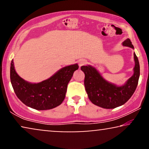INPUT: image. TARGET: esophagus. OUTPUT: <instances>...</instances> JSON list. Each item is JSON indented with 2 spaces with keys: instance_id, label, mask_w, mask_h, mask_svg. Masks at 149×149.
Returning a JSON list of instances; mask_svg holds the SVG:
<instances>
[{
  "instance_id": "obj_1",
  "label": "esophagus",
  "mask_w": 149,
  "mask_h": 149,
  "mask_svg": "<svg viewBox=\"0 0 149 149\" xmlns=\"http://www.w3.org/2000/svg\"><path fill=\"white\" fill-rule=\"evenodd\" d=\"M87 64V61L84 60V59H81V60H80L79 61V67H81L82 66H84V65H85Z\"/></svg>"
}]
</instances>
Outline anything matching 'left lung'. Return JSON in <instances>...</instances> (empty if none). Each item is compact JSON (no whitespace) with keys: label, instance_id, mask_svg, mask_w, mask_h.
I'll list each match as a JSON object with an SVG mask.
<instances>
[{"label":"left lung","instance_id":"obj_1","mask_svg":"<svg viewBox=\"0 0 149 149\" xmlns=\"http://www.w3.org/2000/svg\"><path fill=\"white\" fill-rule=\"evenodd\" d=\"M125 47L134 49L129 38L122 42ZM135 66L134 74L122 85L109 82L102 76L95 67L91 65L82 66L81 70L85 73L84 85L89 99L93 104L103 109H115L127 102L135 91L140 77V64L134 53Z\"/></svg>","mask_w":149,"mask_h":149}]
</instances>
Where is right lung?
<instances>
[{
	"label": "right lung",
	"mask_w": 149,
	"mask_h": 149,
	"mask_svg": "<svg viewBox=\"0 0 149 149\" xmlns=\"http://www.w3.org/2000/svg\"><path fill=\"white\" fill-rule=\"evenodd\" d=\"M78 68L77 64L63 67L46 80L32 83L18 75L12 60L10 79L16 95L24 104L39 111L49 110L62 103L66 96L67 85Z\"/></svg>",
	"instance_id": "right-lung-1"
}]
</instances>
